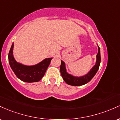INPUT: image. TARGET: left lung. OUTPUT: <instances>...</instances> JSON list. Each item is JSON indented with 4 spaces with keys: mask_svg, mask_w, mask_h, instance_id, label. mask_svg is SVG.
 I'll return each instance as SVG.
<instances>
[{
    "mask_svg": "<svg viewBox=\"0 0 120 120\" xmlns=\"http://www.w3.org/2000/svg\"><path fill=\"white\" fill-rule=\"evenodd\" d=\"M97 60L96 64L92 67V69L87 74H86L83 76L81 77H75L70 74H68L66 72L65 67V64L64 61L61 60V64L60 67V71L62 76L64 79V81L71 86H82L86 84L89 82L93 77L95 76L96 74L97 71L99 70V66H100L101 57H100V48L98 46V53L96 56Z\"/></svg>",
    "mask_w": 120,
    "mask_h": 120,
    "instance_id": "1",
    "label": "left lung"
}]
</instances>
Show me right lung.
<instances>
[{
  "mask_svg": "<svg viewBox=\"0 0 120 120\" xmlns=\"http://www.w3.org/2000/svg\"><path fill=\"white\" fill-rule=\"evenodd\" d=\"M13 44L11 47L8 53L9 65L14 73L20 80L25 82L32 83L38 82L45 75L52 58H46L41 62L34 66L23 65L17 63L13 56Z\"/></svg>",
  "mask_w": 120,
  "mask_h": 120,
  "instance_id": "obj_1",
  "label": "right lung"
}]
</instances>
